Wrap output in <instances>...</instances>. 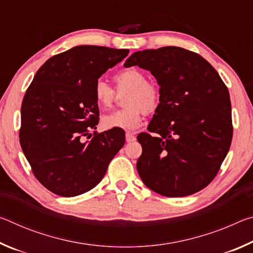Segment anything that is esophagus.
Returning <instances> with one entry per match:
<instances>
[{"label": "esophagus", "mask_w": 253, "mask_h": 253, "mask_svg": "<svg viewBox=\"0 0 253 253\" xmlns=\"http://www.w3.org/2000/svg\"><path fill=\"white\" fill-rule=\"evenodd\" d=\"M135 140H136L135 134H132V132H126V142L127 143L135 142Z\"/></svg>", "instance_id": "obj_1"}]
</instances>
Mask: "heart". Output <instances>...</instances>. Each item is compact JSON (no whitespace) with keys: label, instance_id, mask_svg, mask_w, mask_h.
Masks as SVG:
<instances>
[{"label":"heart","instance_id":"1","mask_svg":"<svg viewBox=\"0 0 253 253\" xmlns=\"http://www.w3.org/2000/svg\"><path fill=\"white\" fill-rule=\"evenodd\" d=\"M118 90L129 89L126 97L128 107L102 117L106 129L135 130L142 125L145 111L152 113L161 102L158 85L148 83L145 72L130 67L117 72L114 77ZM93 98L101 108H109L115 100V90L104 80H97L93 85Z\"/></svg>","mask_w":253,"mask_h":253}]
</instances>
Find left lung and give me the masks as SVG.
I'll return each instance as SVG.
<instances>
[{
	"mask_svg": "<svg viewBox=\"0 0 253 253\" xmlns=\"http://www.w3.org/2000/svg\"><path fill=\"white\" fill-rule=\"evenodd\" d=\"M125 67L151 71L161 102L137 140L143 153L137 170L145 185L168 198H182L213 181L232 140L229 90L200 54L178 46L137 51Z\"/></svg>",
	"mask_w": 253,
	"mask_h": 253,
	"instance_id": "left-lung-1",
	"label": "left lung"
}]
</instances>
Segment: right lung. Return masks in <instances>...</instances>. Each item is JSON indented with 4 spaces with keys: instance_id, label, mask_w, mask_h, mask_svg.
I'll use <instances>...</instances> for the list:
<instances>
[{
    "instance_id": "1",
    "label": "right lung",
    "mask_w": 253,
    "mask_h": 253,
    "mask_svg": "<svg viewBox=\"0 0 253 253\" xmlns=\"http://www.w3.org/2000/svg\"><path fill=\"white\" fill-rule=\"evenodd\" d=\"M129 50L78 45L42 65L21 106L20 144L34 176L52 193L71 198L99 183L125 144L122 130L91 137L99 109L93 85Z\"/></svg>"
}]
</instances>
